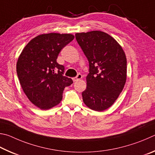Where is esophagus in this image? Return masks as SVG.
Listing matches in <instances>:
<instances>
[{
    "instance_id": "34e87169",
    "label": "esophagus",
    "mask_w": 155,
    "mask_h": 155,
    "mask_svg": "<svg viewBox=\"0 0 155 155\" xmlns=\"http://www.w3.org/2000/svg\"><path fill=\"white\" fill-rule=\"evenodd\" d=\"M82 75L79 73V74H78L77 76H76L75 78H73V82H77V81L81 80V79H82Z\"/></svg>"
}]
</instances>
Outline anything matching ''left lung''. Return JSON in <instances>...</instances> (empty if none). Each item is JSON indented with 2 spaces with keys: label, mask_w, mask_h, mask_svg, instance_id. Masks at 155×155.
I'll return each instance as SVG.
<instances>
[{
  "label": "left lung",
  "mask_w": 155,
  "mask_h": 155,
  "mask_svg": "<svg viewBox=\"0 0 155 155\" xmlns=\"http://www.w3.org/2000/svg\"><path fill=\"white\" fill-rule=\"evenodd\" d=\"M75 38L89 62L84 104L101 112L112 106L127 80V58L122 46L106 32H77Z\"/></svg>",
  "instance_id": "left-lung-1"
}]
</instances>
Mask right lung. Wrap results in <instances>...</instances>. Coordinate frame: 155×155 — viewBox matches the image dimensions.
Returning a JSON list of instances; mask_svg holds the SVG:
<instances>
[{"instance_id":"right-lung-1","label":"right lung","mask_w":155,"mask_h":155,"mask_svg":"<svg viewBox=\"0 0 155 155\" xmlns=\"http://www.w3.org/2000/svg\"><path fill=\"white\" fill-rule=\"evenodd\" d=\"M72 34H42L27 43L19 56L16 71L24 93L32 104L49 110L61 103L62 93L73 80L63 75L56 62L59 53L74 39Z\"/></svg>"}]
</instances>
